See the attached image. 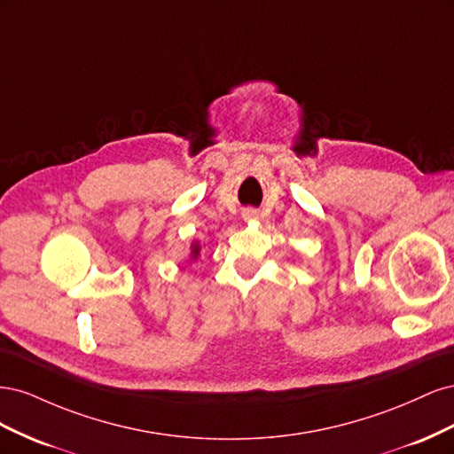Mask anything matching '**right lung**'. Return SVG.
<instances>
[{"label": "right lung", "mask_w": 454, "mask_h": 454, "mask_svg": "<svg viewBox=\"0 0 454 454\" xmlns=\"http://www.w3.org/2000/svg\"><path fill=\"white\" fill-rule=\"evenodd\" d=\"M200 254V246L197 242L191 244V259H197Z\"/></svg>", "instance_id": "1"}]
</instances>
